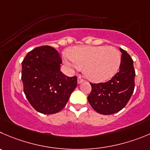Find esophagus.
Listing matches in <instances>:
<instances>
[{"label": "esophagus", "instance_id": "34e87169", "mask_svg": "<svg viewBox=\"0 0 150 150\" xmlns=\"http://www.w3.org/2000/svg\"><path fill=\"white\" fill-rule=\"evenodd\" d=\"M84 82H85V80H84L83 79H82V77H81V76H78V80H77L78 84H81Z\"/></svg>", "mask_w": 150, "mask_h": 150}]
</instances>
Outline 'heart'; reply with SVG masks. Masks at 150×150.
Returning <instances> with one entry per match:
<instances>
[{"instance_id":"heart-1","label":"heart","mask_w":150,"mask_h":150,"mask_svg":"<svg viewBox=\"0 0 150 150\" xmlns=\"http://www.w3.org/2000/svg\"><path fill=\"white\" fill-rule=\"evenodd\" d=\"M68 56L63 57L67 65L84 68V74L89 80L104 82L115 75L121 63V54L115 47L82 45L71 48Z\"/></svg>"}]
</instances>
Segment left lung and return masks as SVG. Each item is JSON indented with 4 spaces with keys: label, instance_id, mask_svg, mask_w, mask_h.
<instances>
[{
    "label": "left lung",
    "instance_id": "left-lung-1",
    "mask_svg": "<svg viewBox=\"0 0 150 150\" xmlns=\"http://www.w3.org/2000/svg\"><path fill=\"white\" fill-rule=\"evenodd\" d=\"M122 53L119 72L110 80L102 83H91L88 102L97 112L111 115L123 109L129 102L135 88V72L133 60L126 51Z\"/></svg>",
    "mask_w": 150,
    "mask_h": 150
}]
</instances>
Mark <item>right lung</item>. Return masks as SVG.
Wrapping results in <instances>:
<instances>
[{
    "instance_id": "add662e5",
    "label": "right lung",
    "mask_w": 150,
    "mask_h": 150,
    "mask_svg": "<svg viewBox=\"0 0 150 150\" xmlns=\"http://www.w3.org/2000/svg\"><path fill=\"white\" fill-rule=\"evenodd\" d=\"M62 59L48 45L29 51L22 62L23 91L31 105L43 114H54L65 106L77 85V77L60 71Z\"/></svg>"
}]
</instances>
